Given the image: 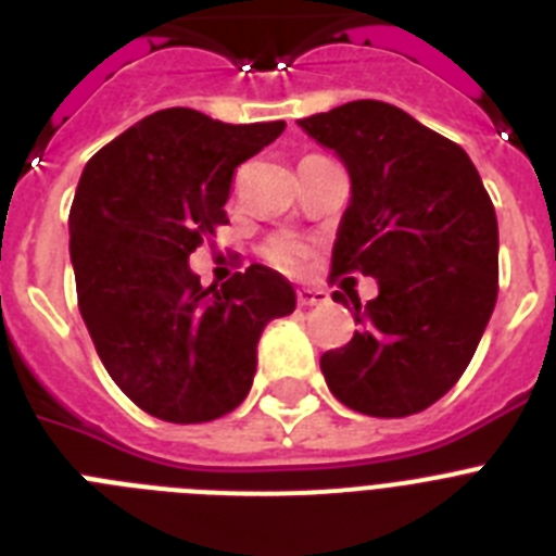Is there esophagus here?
Masks as SVG:
<instances>
[{
	"label": "esophagus",
	"mask_w": 556,
	"mask_h": 556,
	"mask_svg": "<svg viewBox=\"0 0 556 556\" xmlns=\"http://www.w3.org/2000/svg\"><path fill=\"white\" fill-rule=\"evenodd\" d=\"M298 303H301V306H326L328 294L323 292V289L303 287V289H298Z\"/></svg>",
	"instance_id": "obj_1"
}]
</instances>
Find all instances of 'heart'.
<instances>
[{
	"label": "heart",
	"instance_id": "obj_1",
	"mask_svg": "<svg viewBox=\"0 0 556 556\" xmlns=\"http://www.w3.org/2000/svg\"><path fill=\"white\" fill-rule=\"evenodd\" d=\"M273 255H275V262L283 264V267H294V264H301L303 248L301 244L289 242V239H281V242H275Z\"/></svg>",
	"mask_w": 556,
	"mask_h": 556
}]
</instances>
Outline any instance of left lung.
<instances>
[{
  "label": "left lung",
  "mask_w": 556,
  "mask_h": 556,
  "mask_svg": "<svg viewBox=\"0 0 556 556\" xmlns=\"http://www.w3.org/2000/svg\"><path fill=\"white\" fill-rule=\"evenodd\" d=\"M298 125L351 178L331 273L378 281L367 306L351 298V342L323 353L328 390L370 417L424 412L459 381L495 308L493 203L468 152L401 108L356 100Z\"/></svg>",
  "instance_id": "1"
}]
</instances>
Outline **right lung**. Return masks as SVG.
Returning <instances> with one entry per match:
<instances>
[{
	"label": "right lung",
	"mask_w": 556,
	"mask_h": 556,
	"mask_svg": "<svg viewBox=\"0 0 556 556\" xmlns=\"http://www.w3.org/2000/svg\"><path fill=\"white\" fill-rule=\"evenodd\" d=\"M287 122L225 125L191 108L144 116L88 161L68 214L77 303L108 376L169 424H205L248 397L264 326L294 312L275 269L203 287L189 255L225 219L236 166Z\"/></svg>",
	"instance_id": "right-lung-1"
}]
</instances>
